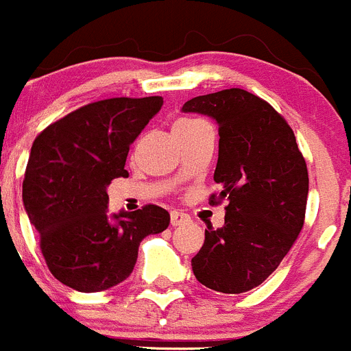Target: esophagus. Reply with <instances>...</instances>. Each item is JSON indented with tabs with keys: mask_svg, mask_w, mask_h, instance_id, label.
Instances as JSON below:
<instances>
[{
	"mask_svg": "<svg viewBox=\"0 0 351 351\" xmlns=\"http://www.w3.org/2000/svg\"><path fill=\"white\" fill-rule=\"evenodd\" d=\"M189 220L191 219H189L186 213L176 212V210H173V212H170V223H172L173 228H178V226H184V223H188Z\"/></svg>",
	"mask_w": 351,
	"mask_h": 351,
	"instance_id": "esophagus-1",
	"label": "esophagus"
}]
</instances>
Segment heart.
Listing matches in <instances>:
<instances>
[{"mask_svg": "<svg viewBox=\"0 0 351 351\" xmlns=\"http://www.w3.org/2000/svg\"><path fill=\"white\" fill-rule=\"evenodd\" d=\"M203 122V120L198 119H179L178 122L173 123V129H181V128H189V125H195V123Z\"/></svg>", "mask_w": 351, "mask_h": 351, "instance_id": "heart-1", "label": "heart"}]
</instances>
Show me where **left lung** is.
I'll use <instances>...</instances> for the list:
<instances>
[{"mask_svg": "<svg viewBox=\"0 0 351 351\" xmlns=\"http://www.w3.org/2000/svg\"><path fill=\"white\" fill-rule=\"evenodd\" d=\"M182 110L219 123L213 181L220 191L208 203H228L223 228L205 229L193 272L213 291H250L278 269L302 231L308 196L305 158L285 117L245 89L196 96Z\"/></svg>", "mask_w": 351, "mask_h": 351, "instance_id": "8db88e82", "label": "left lung"}]
</instances>
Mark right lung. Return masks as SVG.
<instances>
[{
    "label": "right lung",
    "instance_id": "1",
    "mask_svg": "<svg viewBox=\"0 0 351 351\" xmlns=\"http://www.w3.org/2000/svg\"><path fill=\"white\" fill-rule=\"evenodd\" d=\"M162 105V96L89 103L49 123L32 143L23 205L49 272L69 288L95 293L125 281L141 239L169 228V212L158 205L112 219L106 213V186L129 178V146Z\"/></svg>",
    "mask_w": 351,
    "mask_h": 351
}]
</instances>
